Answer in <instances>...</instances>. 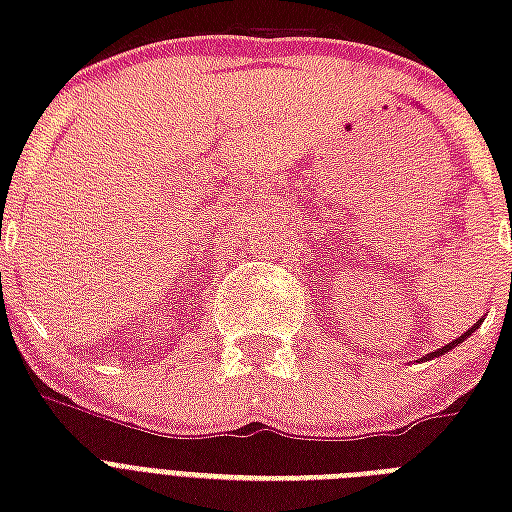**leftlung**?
<instances>
[{
	"label": "left lung",
	"mask_w": 512,
	"mask_h": 512,
	"mask_svg": "<svg viewBox=\"0 0 512 512\" xmlns=\"http://www.w3.org/2000/svg\"><path fill=\"white\" fill-rule=\"evenodd\" d=\"M478 327H481V321H476V327L468 329V332H465V335H460V337H457V340H452V342H449V345H444V348H438L436 353H428V356H425V358H438V356H444V353H449V350H452V348H457V345H460V342L465 340V337L473 335V332H476Z\"/></svg>",
	"instance_id": "obj_1"
}]
</instances>
